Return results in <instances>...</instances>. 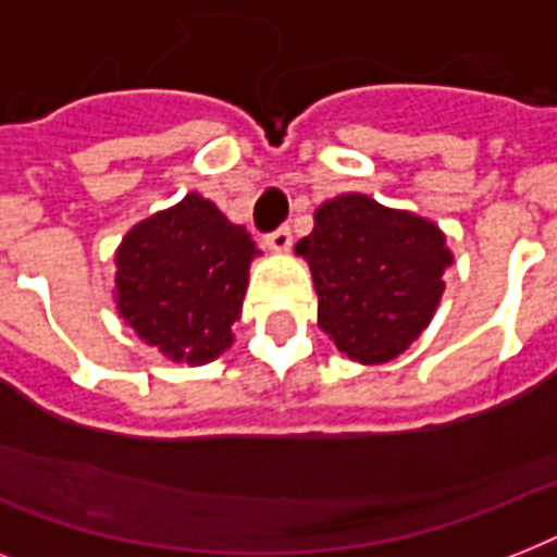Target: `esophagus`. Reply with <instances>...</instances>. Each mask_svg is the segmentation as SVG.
<instances>
[{
  "label": "esophagus",
  "mask_w": 557,
  "mask_h": 557,
  "mask_svg": "<svg viewBox=\"0 0 557 557\" xmlns=\"http://www.w3.org/2000/svg\"><path fill=\"white\" fill-rule=\"evenodd\" d=\"M265 245H269V251H274V253H286L288 248H292V227H288V225L277 227V231H274V234L265 236Z\"/></svg>",
  "instance_id": "obj_1"
}]
</instances>
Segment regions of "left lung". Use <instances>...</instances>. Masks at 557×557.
<instances>
[{
  "mask_svg": "<svg viewBox=\"0 0 557 557\" xmlns=\"http://www.w3.org/2000/svg\"><path fill=\"white\" fill-rule=\"evenodd\" d=\"M295 253L312 271L318 326L367 367L398 358L428 330L454 262L436 222L364 193L323 201Z\"/></svg>",
  "mask_w": 557,
  "mask_h": 557,
  "instance_id": "1",
  "label": "left lung"
}]
</instances>
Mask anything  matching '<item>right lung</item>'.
Wrapping results in <instances>:
<instances>
[{
    "label": "right lung",
    "instance_id": "add662e5",
    "mask_svg": "<svg viewBox=\"0 0 557 557\" xmlns=\"http://www.w3.org/2000/svg\"><path fill=\"white\" fill-rule=\"evenodd\" d=\"M257 245L199 193L126 231L115 251V309L173 364H210L234 347Z\"/></svg>",
    "mask_w": 557,
    "mask_h": 557
}]
</instances>
